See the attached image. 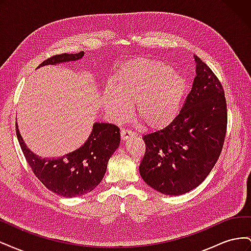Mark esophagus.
Wrapping results in <instances>:
<instances>
[{
  "label": "esophagus",
  "mask_w": 251,
  "mask_h": 251,
  "mask_svg": "<svg viewBox=\"0 0 251 251\" xmlns=\"http://www.w3.org/2000/svg\"><path fill=\"white\" fill-rule=\"evenodd\" d=\"M120 134H121V139H123L124 141L130 139V138H133V137H136V136H137V134H136L135 132L130 131V130H123Z\"/></svg>",
  "instance_id": "obj_1"
}]
</instances>
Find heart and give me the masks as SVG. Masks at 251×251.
<instances>
[{
	"label": "heart",
	"mask_w": 251,
	"mask_h": 251,
	"mask_svg": "<svg viewBox=\"0 0 251 251\" xmlns=\"http://www.w3.org/2000/svg\"><path fill=\"white\" fill-rule=\"evenodd\" d=\"M185 78L159 60L137 58L120 68L115 88L102 98V108L115 121L130 116L131 107L151 128H163L177 118L185 95Z\"/></svg>",
	"instance_id": "b5f03b06"
}]
</instances>
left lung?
Here are the masks:
<instances>
[{
  "label": "left lung",
  "mask_w": 251,
  "mask_h": 251,
  "mask_svg": "<svg viewBox=\"0 0 251 251\" xmlns=\"http://www.w3.org/2000/svg\"><path fill=\"white\" fill-rule=\"evenodd\" d=\"M194 57L196 76L179 115L163 130L142 137L146 154L140 176L169 196L186 194L202 183L221 154L226 134L223 87L210 68Z\"/></svg>",
  "instance_id": "1"
}]
</instances>
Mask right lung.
<instances>
[{
	"mask_svg": "<svg viewBox=\"0 0 251 251\" xmlns=\"http://www.w3.org/2000/svg\"><path fill=\"white\" fill-rule=\"evenodd\" d=\"M82 56V51L76 54H58L44 60L37 68L76 62ZM16 126L21 149L37 179L49 191L65 198H73L93 191L101 182L109 159L120 143L118 126L95 123L88 139L77 150L58 158H42L30 151L20 134L18 123Z\"/></svg>",
	"mask_w": 251,
	"mask_h": 251,
	"instance_id": "right-lung-1",
	"label": "right lung"
}]
</instances>
